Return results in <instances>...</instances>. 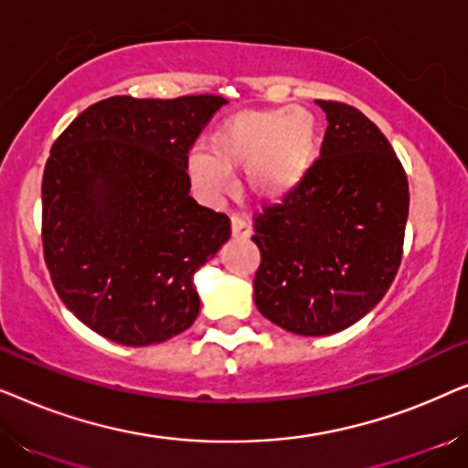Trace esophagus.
<instances>
[{"mask_svg": "<svg viewBox=\"0 0 468 468\" xmlns=\"http://www.w3.org/2000/svg\"><path fill=\"white\" fill-rule=\"evenodd\" d=\"M232 236L234 239H249L251 236V226L240 217H232Z\"/></svg>", "mask_w": 468, "mask_h": 468, "instance_id": "1", "label": "esophagus"}]
</instances>
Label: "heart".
<instances>
[{
	"label": "heart",
	"mask_w": 468,
	"mask_h": 468,
	"mask_svg": "<svg viewBox=\"0 0 468 468\" xmlns=\"http://www.w3.org/2000/svg\"><path fill=\"white\" fill-rule=\"evenodd\" d=\"M207 153L187 159L191 183L215 200L229 187L228 172L245 168L251 194L279 200L303 183L317 159L319 127L304 108L245 111L223 119L207 136Z\"/></svg>",
	"instance_id": "1"
}]
</instances>
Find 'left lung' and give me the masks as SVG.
Masks as SVG:
<instances>
[{
	"mask_svg": "<svg viewBox=\"0 0 468 468\" xmlns=\"http://www.w3.org/2000/svg\"><path fill=\"white\" fill-rule=\"evenodd\" d=\"M328 119L322 153L281 204L253 217L258 311L303 336L335 335L379 304L399 272L409 183L373 121L317 100Z\"/></svg>",
	"mask_w": 468,
	"mask_h": 468,
	"instance_id": "obj_1",
	"label": "left lung"
}]
</instances>
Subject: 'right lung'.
<instances>
[{
	"instance_id": "1",
	"label": "right lung",
	"mask_w": 468,
	"mask_h": 468,
	"mask_svg": "<svg viewBox=\"0 0 468 468\" xmlns=\"http://www.w3.org/2000/svg\"><path fill=\"white\" fill-rule=\"evenodd\" d=\"M226 100L114 95L55 140L42 176L44 261L63 304L108 341L164 343L196 322L194 272L229 239L189 196V149Z\"/></svg>"
}]
</instances>
